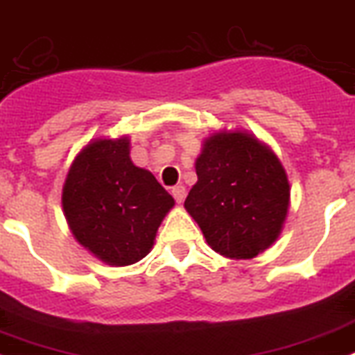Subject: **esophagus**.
<instances>
[{"instance_id":"esophagus-1","label":"esophagus","mask_w":355,"mask_h":355,"mask_svg":"<svg viewBox=\"0 0 355 355\" xmlns=\"http://www.w3.org/2000/svg\"><path fill=\"white\" fill-rule=\"evenodd\" d=\"M172 196H174L175 202H183L184 198H187V189H184L183 184H175V187H172Z\"/></svg>"}]
</instances>
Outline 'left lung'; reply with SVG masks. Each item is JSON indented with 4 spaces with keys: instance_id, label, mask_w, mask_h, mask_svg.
<instances>
[{
    "instance_id": "left-lung-1",
    "label": "left lung",
    "mask_w": 355,
    "mask_h": 355,
    "mask_svg": "<svg viewBox=\"0 0 355 355\" xmlns=\"http://www.w3.org/2000/svg\"><path fill=\"white\" fill-rule=\"evenodd\" d=\"M198 183L184 208L208 246L233 260L255 259L280 235L289 210L286 168L246 131H217L196 159Z\"/></svg>"
}]
</instances>
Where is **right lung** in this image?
Segmentation results:
<instances>
[{
  "instance_id": "add662e5",
  "label": "right lung",
  "mask_w": 355,
  "mask_h": 355,
  "mask_svg": "<svg viewBox=\"0 0 355 355\" xmlns=\"http://www.w3.org/2000/svg\"><path fill=\"white\" fill-rule=\"evenodd\" d=\"M131 140L95 138L75 156L62 187V210L80 246L109 266L147 257L174 199L131 162Z\"/></svg>"
}]
</instances>
